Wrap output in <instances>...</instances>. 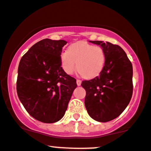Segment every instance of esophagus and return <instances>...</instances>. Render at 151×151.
I'll list each match as a JSON object with an SVG mask.
<instances>
[{
    "label": "esophagus",
    "instance_id": "obj_1",
    "mask_svg": "<svg viewBox=\"0 0 151 151\" xmlns=\"http://www.w3.org/2000/svg\"><path fill=\"white\" fill-rule=\"evenodd\" d=\"M81 83H82V81H81L80 80H77V84L78 86H80V85H81Z\"/></svg>",
    "mask_w": 151,
    "mask_h": 151
}]
</instances>
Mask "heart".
<instances>
[{"mask_svg":"<svg viewBox=\"0 0 151 151\" xmlns=\"http://www.w3.org/2000/svg\"><path fill=\"white\" fill-rule=\"evenodd\" d=\"M106 55L101 46H94L85 42L71 44L67 51L61 54V63L63 71L72 74L77 69L85 79L97 77L104 67Z\"/></svg>","mask_w":151,"mask_h":151,"instance_id":"b5f03b06","label":"heart"}]
</instances>
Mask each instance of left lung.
I'll return each mask as SVG.
<instances>
[{
	"instance_id": "8db88e82",
	"label": "left lung",
	"mask_w": 151,
	"mask_h": 151,
	"mask_svg": "<svg viewBox=\"0 0 151 151\" xmlns=\"http://www.w3.org/2000/svg\"><path fill=\"white\" fill-rule=\"evenodd\" d=\"M90 42L103 47L106 61L99 76L82 82L86 91L85 108L96 121H111L124 111L132 96V65L119 45L102 41Z\"/></svg>"
}]
</instances>
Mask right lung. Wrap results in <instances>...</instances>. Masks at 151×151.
<instances>
[{
	"label": "right lung",
	"instance_id": "1",
	"mask_svg": "<svg viewBox=\"0 0 151 151\" xmlns=\"http://www.w3.org/2000/svg\"><path fill=\"white\" fill-rule=\"evenodd\" d=\"M66 42L43 39L22 57L17 92L27 111L43 123H54L64 116L76 80L61 67V54Z\"/></svg>",
	"mask_w": 151,
	"mask_h": 151
}]
</instances>
